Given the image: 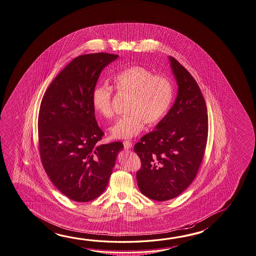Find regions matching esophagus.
<instances>
[{
    "instance_id": "34e87169",
    "label": "esophagus",
    "mask_w": 256,
    "mask_h": 256,
    "mask_svg": "<svg viewBox=\"0 0 256 256\" xmlns=\"http://www.w3.org/2000/svg\"><path fill=\"white\" fill-rule=\"evenodd\" d=\"M124 149L129 150L132 147V142L130 140H124Z\"/></svg>"
}]
</instances>
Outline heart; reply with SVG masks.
Returning <instances> with one entry per match:
<instances>
[{"mask_svg":"<svg viewBox=\"0 0 256 256\" xmlns=\"http://www.w3.org/2000/svg\"><path fill=\"white\" fill-rule=\"evenodd\" d=\"M118 92L130 94L128 112L110 128L114 139H130L142 130L145 122L157 124L167 114L173 98L170 79L165 74H154L152 70L142 66H132L114 76ZM112 90L107 84H98L93 90L92 102L96 111L102 116H114L112 106Z\"/></svg>","mask_w":256,"mask_h":256,"instance_id":"obj_1","label":"heart"}]
</instances>
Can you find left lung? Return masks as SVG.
<instances>
[{"mask_svg":"<svg viewBox=\"0 0 256 256\" xmlns=\"http://www.w3.org/2000/svg\"><path fill=\"white\" fill-rule=\"evenodd\" d=\"M178 84L177 98L155 130L142 137L134 152L142 162L136 177L140 190L150 200L176 198L194 180L208 140V119L195 79L168 56Z\"/></svg>","mask_w":256,"mask_h":256,"instance_id":"obj_1","label":"left lung"}]
</instances>
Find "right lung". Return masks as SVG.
I'll return each instance as SVG.
<instances>
[{
    "label": "right lung",
    "mask_w": 256,
    "mask_h": 256,
    "mask_svg": "<svg viewBox=\"0 0 256 256\" xmlns=\"http://www.w3.org/2000/svg\"><path fill=\"white\" fill-rule=\"evenodd\" d=\"M118 55L93 53L78 56L52 81L42 98L38 144L43 167L62 194L88 202L106 190L124 149L121 142L101 144L92 94L102 70Z\"/></svg>",
    "instance_id": "obj_1"
}]
</instances>
